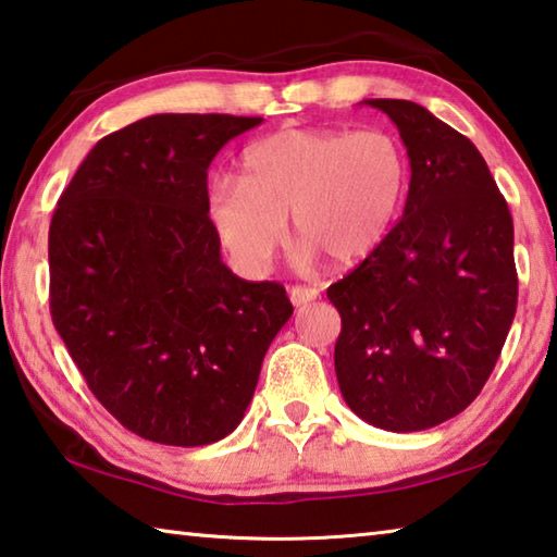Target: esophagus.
<instances>
[{"mask_svg":"<svg viewBox=\"0 0 557 557\" xmlns=\"http://www.w3.org/2000/svg\"><path fill=\"white\" fill-rule=\"evenodd\" d=\"M288 296H290V304L298 308V306L310 304V300H315L320 296V290L313 286H294L288 290Z\"/></svg>","mask_w":557,"mask_h":557,"instance_id":"34e87169","label":"esophagus"}]
</instances>
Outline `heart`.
Instances as JSON below:
<instances>
[{"instance_id": "obj_1", "label": "heart", "mask_w": 557, "mask_h": 557, "mask_svg": "<svg viewBox=\"0 0 557 557\" xmlns=\"http://www.w3.org/2000/svg\"><path fill=\"white\" fill-rule=\"evenodd\" d=\"M411 163L384 129H281L242 156V181L214 178L205 198L210 227L249 276L271 267L294 218L306 257L355 267L382 247L398 220Z\"/></svg>"}]
</instances>
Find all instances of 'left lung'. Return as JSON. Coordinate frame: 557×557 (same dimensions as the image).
I'll list each match as a JSON object with an SVG mask.
<instances>
[{"mask_svg":"<svg viewBox=\"0 0 557 557\" xmlns=\"http://www.w3.org/2000/svg\"><path fill=\"white\" fill-rule=\"evenodd\" d=\"M411 161L404 218L327 288L335 372L369 425L413 433L462 413L490 379L519 298L513 220L476 146L408 100H364Z\"/></svg>","mask_w":557,"mask_h":557,"instance_id":"left-lung-1","label":"left lung"}]
</instances>
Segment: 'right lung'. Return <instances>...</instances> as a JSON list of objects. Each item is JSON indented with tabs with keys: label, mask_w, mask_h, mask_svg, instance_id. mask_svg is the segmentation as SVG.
Returning <instances> with one entry per match:
<instances>
[{
	"label": "right lung",
	"mask_w": 557,
	"mask_h": 557,
	"mask_svg": "<svg viewBox=\"0 0 557 557\" xmlns=\"http://www.w3.org/2000/svg\"><path fill=\"white\" fill-rule=\"evenodd\" d=\"M261 122L146 116L95 144L53 212V325L97 401L151 443L230 435L294 315L276 281L224 267L205 210L212 159Z\"/></svg>",
	"instance_id": "right-lung-1"
}]
</instances>
